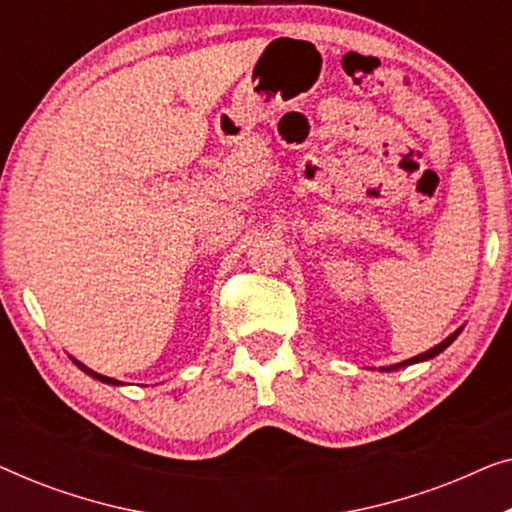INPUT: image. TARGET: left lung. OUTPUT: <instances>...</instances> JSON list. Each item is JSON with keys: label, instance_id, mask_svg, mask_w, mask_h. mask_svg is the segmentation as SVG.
<instances>
[{"label": "left lung", "instance_id": "obj_1", "mask_svg": "<svg viewBox=\"0 0 512 512\" xmlns=\"http://www.w3.org/2000/svg\"><path fill=\"white\" fill-rule=\"evenodd\" d=\"M461 333V328L459 331H454L450 338H445L443 342H440V345H436V347H431L429 352H424V354H419V356H412V359H408V361H403V363H396V366H391V368H380V370H396V368H405V366H412V363H419V361H429V359H433V356H438L440 352H443V349H447L452 345L454 340H457V335Z\"/></svg>", "mask_w": 512, "mask_h": 512}]
</instances>
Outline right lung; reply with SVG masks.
Instances as JSON below:
<instances>
[{"label": "right lung", "mask_w": 512, "mask_h": 512, "mask_svg": "<svg viewBox=\"0 0 512 512\" xmlns=\"http://www.w3.org/2000/svg\"><path fill=\"white\" fill-rule=\"evenodd\" d=\"M76 366H79L83 373H88L90 377H95V380H100V382H104V384H114V387H118V384H123V382H118V380H114V377H107V375H100V373H95V370H90L88 366H83L81 361H76V359H72Z\"/></svg>", "instance_id": "1"}]
</instances>
